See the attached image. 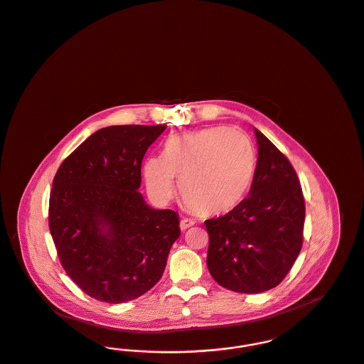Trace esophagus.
<instances>
[{
    "instance_id": "34e87169",
    "label": "esophagus",
    "mask_w": 364,
    "mask_h": 364,
    "mask_svg": "<svg viewBox=\"0 0 364 364\" xmlns=\"http://www.w3.org/2000/svg\"><path fill=\"white\" fill-rule=\"evenodd\" d=\"M194 224H196V222L191 220V219H183V220L180 222V230H181V231H186L187 228L193 227Z\"/></svg>"
}]
</instances>
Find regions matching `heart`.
<instances>
[{"label":"heart","instance_id":"obj_1","mask_svg":"<svg viewBox=\"0 0 364 364\" xmlns=\"http://www.w3.org/2000/svg\"><path fill=\"white\" fill-rule=\"evenodd\" d=\"M256 152L250 137L235 129L208 127L176 136L164 156H148L144 178L149 196L168 202L180 180V194L196 213L223 215L250 191Z\"/></svg>","mask_w":364,"mask_h":364}]
</instances>
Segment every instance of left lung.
I'll use <instances>...</instances> for the list:
<instances>
[{"mask_svg": "<svg viewBox=\"0 0 364 364\" xmlns=\"http://www.w3.org/2000/svg\"><path fill=\"white\" fill-rule=\"evenodd\" d=\"M257 162L248 198L227 215L205 222L208 269L222 287L259 294L277 287L304 240L305 200L289 161L255 129Z\"/></svg>", "mask_w": 364, "mask_h": 364, "instance_id": "1", "label": "left lung"}]
</instances>
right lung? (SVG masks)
Segmentation results:
<instances>
[{"label":"right lung","mask_w":364,"mask_h":364,"mask_svg":"<svg viewBox=\"0 0 364 364\" xmlns=\"http://www.w3.org/2000/svg\"><path fill=\"white\" fill-rule=\"evenodd\" d=\"M165 129H101L56 171L48 216L56 252L68 276L97 301L123 304L149 291L180 237L178 215L151 208L139 193L142 158Z\"/></svg>","instance_id":"1"}]
</instances>
